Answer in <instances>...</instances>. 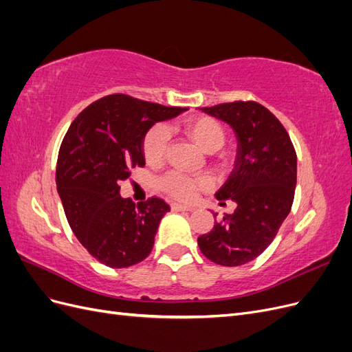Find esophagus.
<instances>
[{
    "label": "esophagus",
    "mask_w": 352,
    "mask_h": 352,
    "mask_svg": "<svg viewBox=\"0 0 352 352\" xmlns=\"http://www.w3.org/2000/svg\"><path fill=\"white\" fill-rule=\"evenodd\" d=\"M172 210L173 211H192L194 208L189 207V206H184V204H177V202H173Z\"/></svg>",
    "instance_id": "34e87169"
}]
</instances>
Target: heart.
<instances>
[{
    "label": "heart",
    "mask_w": 352,
    "mask_h": 352,
    "mask_svg": "<svg viewBox=\"0 0 352 352\" xmlns=\"http://www.w3.org/2000/svg\"><path fill=\"white\" fill-rule=\"evenodd\" d=\"M184 133L207 153L217 151L225 144V131L210 116L188 117L180 124ZM170 144V133L163 124H155L142 138V154L145 162L157 167L164 162ZM160 189L179 201L194 199L198 190L211 186L208 177H194L179 170H172L160 179Z\"/></svg>",
    "instance_id": "obj_1"
}]
</instances>
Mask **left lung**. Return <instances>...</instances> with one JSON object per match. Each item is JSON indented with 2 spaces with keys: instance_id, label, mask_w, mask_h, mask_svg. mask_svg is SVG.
Listing matches in <instances>:
<instances>
[{
  "instance_id": "left-lung-1",
  "label": "left lung",
  "mask_w": 352,
  "mask_h": 352,
  "mask_svg": "<svg viewBox=\"0 0 352 352\" xmlns=\"http://www.w3.org/2000/svg\"><path fill=\"white\" fill-rule=\"evenodd\" d=\"M229 123L238 138L235 168L216 198L236 202L232 214L198 236L201 252L212 263L235 267L257 258L287 217L296 186V153L285 126L255 101L202 107Z\"/></svg>"
}]
</instances>
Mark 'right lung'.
Here are the masks:
<instances>
[{
  "label": "right lung",
  "instance_id": "1",
  "mask_svg": "<svg viewBox=\"0 0 352 352\" xmlns=\"http://www.w3.org/2000/svg\"><path fill=\"white\" fill-rule=\"evenodd\" d=\"M184 110L107 95L73 120L61 142L56 184L67 221L85 250L109 267L141 263L154 247L170 206L157 197L133 204L120 197L119 182L145 166L142 138L150 127Z\"/></svg>",
  "mask_w": 352,
  "mask_h": 352
}]
</instances>
